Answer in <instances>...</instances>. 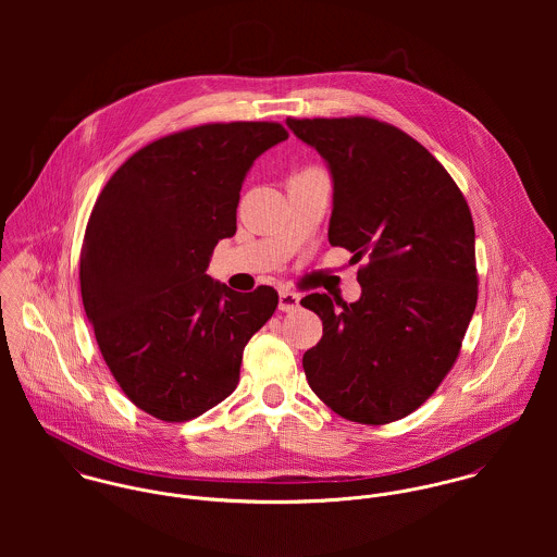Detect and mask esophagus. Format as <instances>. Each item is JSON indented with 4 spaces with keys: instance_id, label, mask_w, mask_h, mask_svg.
<instances>
[{
    "instance_id": "34e87169",
    "label": "esophagus",
    "mask_w": 557,
    "mask_h": 557,
    "mask_svg": "<svg viewBox=\"0 0 557 557\" xmlns=\"http://www.w3.org/2000/svg\"><path fill=\"white\" fill-rule=\"evenodd\" d=\"M298 307H300V294H296V292L283 287V289L278 292V309L285 311V313H292V311H296Z\"/></svg>"
}]
</instances>
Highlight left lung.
Instances as JSON below:
<instances>
[{
	"label": "left lung",
	"mask_w": 557,
	"mask_h": 557,
	"mask_svg": "<svg viewBox=\"0 0 557 557\" xmlns=\"http://www.w3.org/2000/svg\"><path fill=\"white\" fill-rule=\"evenodd\" d=\"M287 126L332 177L327 239L345 246L362 294L302 298L323 336L302 358L311 391L338 416L386 424L418 409L455 364L478 300L474 221L426 148L371 117Z\"/></svg>",
	"instance_id": "left-lung-1"
}]
</instances>
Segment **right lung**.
<instances>
[{"label": "right lung", "instance_id": "1", "mask_svg": "<svg viewBox=\"0 0 557 557\" xmlns=\"http://www.w3.org/2000/svg\"><path fill=\"white\" fill-rule=\"evenodd\" d=\"M289 135L274 122L206 124L141 148L107 182L81 246V298L100 354L139 409L184 422L230 397L248 338L278 294L206 274L236 234L252 162Z\"/></svg>", "mask_w": 557, "mask_h": 557}]
</instances>
